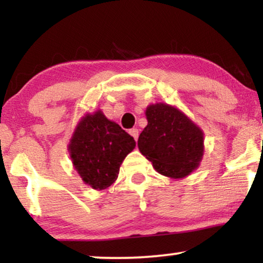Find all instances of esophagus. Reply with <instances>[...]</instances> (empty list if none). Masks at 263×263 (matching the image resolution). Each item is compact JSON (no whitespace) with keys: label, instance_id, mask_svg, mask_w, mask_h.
Instances as JSON below:
<instances>
[{"label":"esophagus","instance_id":"1","mask_svg":"<svg viewBox=\"0 0 263 263\" xmlns=\"http://www.w3.org/2000/svg\"><path fill=\"white\" fill-rule=\"evenodd\" d=\"M129 135L132 136V137L135 138V141H137L138 139V135H139V131L137 128H131L129 129Z\"/></svg>","mask_w":263,"mask_h":263}]
</instances>
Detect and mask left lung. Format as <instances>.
Here are the masks:
<instances>
[{
  "label": "left lung",
  "mask_w": 263,
  "mask_h": 263,
  "mask_svg": "<svg viewBox=\"0 0 263 263\" xmlns=\"http://www.w3.org/2000/svg\"><path fill=\"white\" fill-rule=\"evenodd\" d=\"M148 125L138 137V149L159 174L183 178L200 164L204 134L187 115L165 103L149 105Z\"/></svg>",
  "instance_id": "obj_1"
}]
</instances>
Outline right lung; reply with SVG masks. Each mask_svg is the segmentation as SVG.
Returning <instances> with one entry per match:
<instances>
[{
	"label": "right lung",
	"mask_w": 263,
	"mask_h": 263,
	"mask_svg": "<svg viewBox=\"0 0 263 263\" xmlns=\"http://www.w3.org/2000/svg\"><path fill=\"white\" fill-rule=\"evenodd\" d=\"M135 147L134 137L97 110L80 120L70 139L69 153L82 181L102 191L114 183L120 165Z\"/></svg>",
	"instance_id": "right-lung-1"
}]
</instances>
